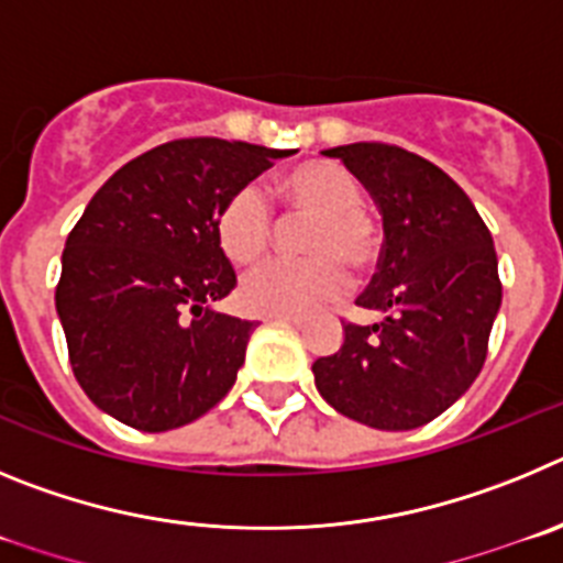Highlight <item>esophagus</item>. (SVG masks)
Masks as SVG:
<instances>
[{
	"label": "esophagus",
	"instance_id": "obj_1",
	"mask_svg": "<svg viewBox=\"0 0 563 563\" xmlns=\"http://www.w3.org/2000/svg\"><path fill=\"white\" fill-rule=\"evenodd\" d=\"M272 319H277V322H288V325H294V328H302V319H297V317H272Z\"/></svg>",
	"mask_w": 563,
	"mask_h": 563
}]
</instances>
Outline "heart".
Here are the masks:
<instances>
[{
  "label": "heart",
  "instance_id": "1",
  "mask_svg": "<svg viewBox=\"0 0 563 563\" xmlns=\"http://www.w3.org/2000/svg\"><path fill=\"white\" fill-rule=\"evenodd\" d=\"M288 216L311 219L302 232V261H269L241 286V302L257 317H311L351 288V275L373 269L382 255L378 224L362 210V187L333 162H306L280 179ZM275 210L257 185L238 187L224 201L216 235L238 266L261 261L275 241Z\"/></svg>",
  "mask_w": 563,
  "mask_h": 563
}]
</instances>
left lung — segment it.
<instances>
[{
	"label": "left lung",
	"mask_w": 563,
	"mask_h": 563,
	"mask_svg": "<svg viewBox=\"0 0 563 563\" xmlns=\"http://www.w3.org/2000/svg\"><path fill=\"white\" fill-rule=\"evenodd\" d=\"M344 162L384 224L378 272L356 306L376 325H344L333 356L313 362L319 395L364 427L407 432L452 407L474 384L503 306L494 238L463 187L398 145L322 151Z\"/></svg>",
	"instance_id": "8db88e82"
}]
</instances>
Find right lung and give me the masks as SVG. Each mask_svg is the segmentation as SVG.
Returning <instances> with one entry per match:
<instances>
[{
	"instance_id": "obj_1",
	"label": "right lung",
	"mask_w": 563,
	"mask_h": 563,
	"mask_svg": "<svg viewBox=\"0 0 563 563\" xmlns=\"http://www.w3.org/2000/svg\"><path fill=\"white\" fill-rule=\"evenodd\" d=\"M288 154L174 140L92 196L60 255L55 308L95 407L140 432H168L230 393L255 322L210 308L238 283L216 219L238 187Z\"/></svg>"
}]
</instances>
